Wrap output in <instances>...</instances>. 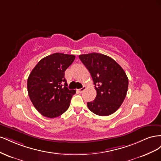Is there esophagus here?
Returning a JSON list of instances; mask_svg holds the SVG:
<instances>
[{"mask_svg":"<svg viewBox=\"0 0 161 161\" xmlns=\"http://www.w3.org/2000/svg\"><path fill=\"white\" fill-rule=\"evenodd\" d=\"M85 89H86V86H83V87H82V88L79 89H77V91H79V92H82L83 91H85Z\"/></svg>","mask_w":161,"mask_h":161,"instance_id":"esophagus-1","label":"esophagus"}]
</instances>
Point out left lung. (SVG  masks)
Returning a JSON list of instances; mask_svg holds the SVG:
<instances>
[{
    "label": "left lung",
    "mask_w": 161,
    "mask_h": 161,
    "mask_svg": "<svg viewBox=\"0 0 161 161\" xmlns=\"http://www.w3.org/2000/svg\"><path fill=\"white\" fill-rule=\"evenodd\" d=\"M79 58L91 73L97 91L95 100L87 103L88 108L100 116L114 114L127 94L128 79L125 72L114 59L101 53L82 54Z\"/></svg>",
    "instance_id": "1"
}]
</instances>
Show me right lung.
<instances>
[{"label": "right lung", "mask_w": 161, "mask_h": 161, "mask_svg": "<svg viewBox=\"0 0 161 161\" xmlns=\"http://www.w3.org/2000/svg\"><path fill=\"white\" fill-rule=\"evenodd\" d=\"M75 56L55 53L34 67L27 79L29 97L35 108L49 118L60 116L69 109L76 90L68 89L64 72Z\"/></svg>", "instance_id": "1"}]
</instances>
